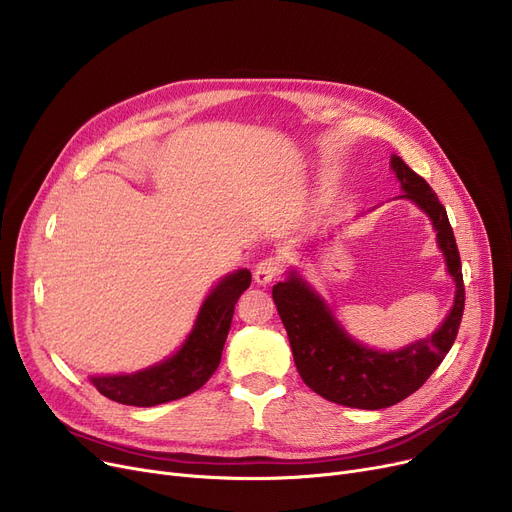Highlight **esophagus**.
I'll list each match as a JSON object with an SVG mask.
<instances>
[{
	"label": "esophagus",
	"instance_id": "1",
	"mask_svg": "<svg viewBox=\"0 0 512 512\" xmlns=\"http://www.w3.org/2000/svg\"><path fill=\"white\" fill-rule=\"evenodd\" d=\"M282 272V263L280 259L276 257H267V259H261L257 265H255V272H253V278L259 286H267L270 284L278 274Z\"/></svg>",
	"mask_w": 512,
	"mask_h": 512
}]
</instances>
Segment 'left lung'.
Returning <instances> with one entry per match:
<instances>
[{"instance_id": "1", "label": "left lung", "mask_w": 512, "mask_h": 512, "mask_svg": "<svg viewBox=\"0 0 512 512\" xmlns=\"http://www.w3.org/2000/svg\"><path fill=\"white\" fill-rule=\"evenodd\" d=\"M390 166L405 191L402 197L411 199L432 220L448 274L456 284L454 305L442 326L400 351H373L344 332L326 301L294 270L272 290L303 382L336 405L367 411L392 407L427 382L452 348L465 309L461 255L444 205L432 186L398 155H392Z\"/></svg>"}]
</instances>
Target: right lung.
Masks as SVG:
<instances>
[{
    "mask_svg": "<svg viewBox=\"0 0 512 512\" xmlns=\"http://www.w3.org/2000/svg\"><path fill=\"white\" fill-rule=\"evenodd\" d=\"M251 284V272L238 270L222 278L201 305L195 328L182 348L149 369L128 375H95L93 386L110 400L130 407H155L199 390L218 369L232 324L234 305Z\"/></svg>",
    "mask_w": 512,
    "mask_h": 512,
    "instance_id": "add662e5",
    "label": "right lung"
}]
</instances>
